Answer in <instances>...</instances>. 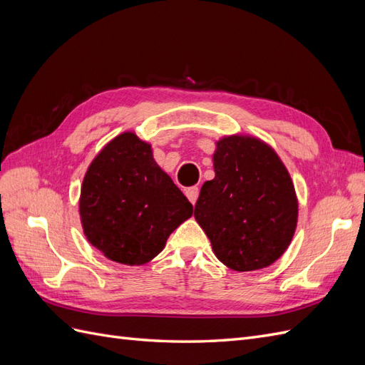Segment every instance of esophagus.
I'll return each mask as SVG.
<instances>
[{"mask_svg":"<svg viewBox=\"0 0 365 365\" xmlns=\"http://www.w3.org/2000/svg\"><path fill=\"white\" fill-rule=\"evenodd\" d=\"M185 196L189 197V201L192 204H195L197 196H200V187H189V189H185Z\"/></svg>","mask_w":365,"mask_h":365,"instance_id":"esophagus-1","label":"esophagus"}]
</instances>
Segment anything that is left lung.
I'll return each instance as SVG.
<instances>
[{
    "mask_svg": "<svg viewBox=\"0 0 365 365\" xmlns=\"http://www.w3.org/2000/svg\"><path fill=\"white\" fill-rule=\"evenodd\" d=\"M215 178L204 182L195 219L225 267L267 268L289 247L298 201L289 172L267 143L228 135L216 143Z\"/></svg>",
    "mask_w": 365,
    "mask_h": 365,
    "instance_id": "8db88e82",
    "label": "left lung"
}]
</instances>
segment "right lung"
Here are the masks:
<instances>
[{"instance_id": "obj_1", "label": "right lung", "mask_w": 365, "mask_h": 365, "mask_svg": "<svg viewBox=\"0 0 365 365\" xmlns=\"http://www.w3.org/2000/svg\"><path fill=\"white\" fill-rule=\"evenodd\" d=\"M79 213L88 242L109 260L143 264L163 251L193 205L134 132L113 138L88 168Z\"/></svg>"}]
</instances>
